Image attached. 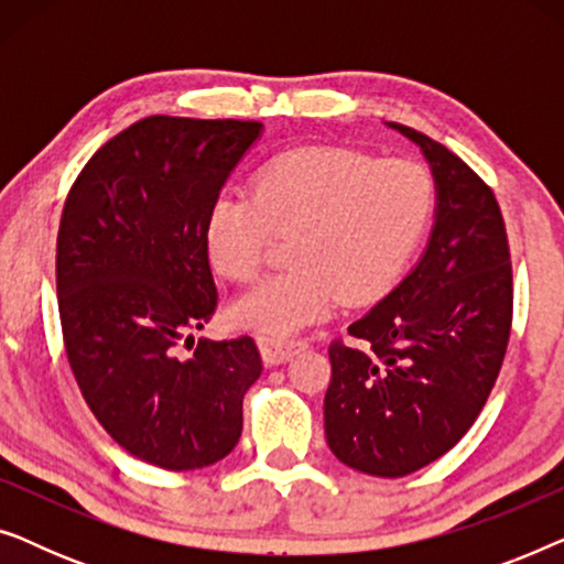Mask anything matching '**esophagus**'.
<instances>
[{"label":"esophagus","mask_w":564,"mask_h":564,"mask_svg":"<svg viewBox=\"0 0 564 564\" xmlns=\"http://www.w3.org/2000/svg\"><path fill=\"white\" fill-rule=\"evenodd\" d=\"M303 341H290V338H274V336H259V351H261V359L267 361L269 367L274 365H282V361H288L292 354L303 349Z\"/></svg>","instance_id":"obj_1"}]
</instances>
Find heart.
Instances as JSON below:
<instances>
[{
  "label": "heart",
  "instance_id": "heart-1",
  "mask_svg": "<svg viewBox=\"0 0 564 564\" xmlns=\"http://www.w3.org/2000/svg\"><path fill=\"white\" fill-rule=\"evenodd\" d=\"M436 207V182L419 161L338 145H307L269 159L251 197L223 195L205 220L213 267L251 282L274 234L292 236L290 269L261 280L230 305L238 328L290 336L326 321L341 297L369 305L411 264Z\"/></svg>",
  "mask_w": 564,
  "mask_h": 564
}]
</instances>
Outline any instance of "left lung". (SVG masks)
Segmentation results:
<instances>
[{
	"instance_id": "obj_1",
	"label": "left lung",
	"mask_w": 564,
	"mask_h": 564,
	"mask_svg": "<svg viewBox=\"0 0 564 564\" xmlns=\"http://www.w3.org/2000/svg\"><path fill=\"white\" fill-rule=\"evenodd\" d=\"M431 164L436 220L411 274L328 346L326 438L344 465L403 477L467 434L503 365L513 272L496 195L446 145L390 122Z\"/></svg>"
}]
</instances>
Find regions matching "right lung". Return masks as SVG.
<instances>
[{"label": "right lung", "mask_w": 564, "mask_h": 564, "mask_svg": "<svg viewBox=\"0 0 564 564\" xmlns=\"http://www.w3.org/2000/svg\"><path fill=\"white\" fill-rule=\"evenodd\" d=\"M259 135L257 120L151 115L87 161L61 215L58 315L76 384L107 434L161 469L234 452L261 375L251 336L199 338L180 357L218 305L207 213Z\"/></svg>", "instance_id": "1"}]
</instances>
